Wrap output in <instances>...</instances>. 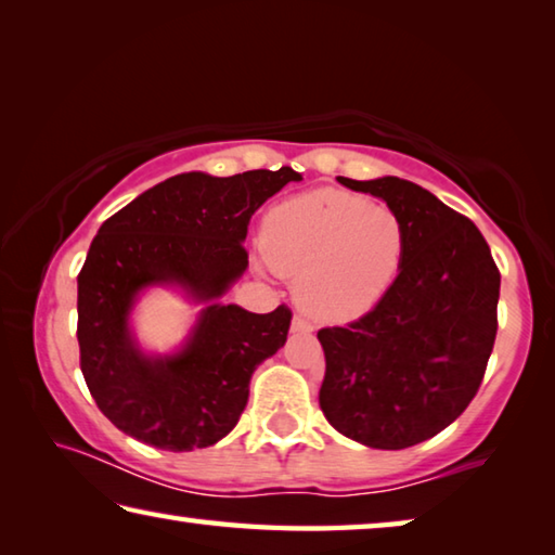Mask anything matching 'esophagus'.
<instances>
[{"mask_svg":"<svg viewBox=\"0 0 555 555\" xmlns=\"http://www.w3.org/2000/svg\"><path fill=\"white\" fill-rule=\"evenodd\" d=\"M291 331H294V333H311V331H313V325L308 323L306 318L294 315V321H291Z\"/></svg>","mask_w":555,"mask_h":555,"instance_id":"esophagus-1","label":"esophagus"}]
</instances>
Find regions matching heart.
<instances>
[{
    "instance_id": "b5f03b06",
    "label": "heart",
    "mask_w": 555,
    "mask_h": 555,
    "mask_svg": "<svg viewBox=\"0 0 555 555\" xmlns=\"http://www.w3.org/2000/svg\"><path fill=\"white\" fill-rule=\"evenodd\" d=\"M261 249L279 274L296 276L306 313L345 323L370 313L391 291L406 255V230L389 205L323 188L271 208Z\"/></svg>"
}]
</instances>
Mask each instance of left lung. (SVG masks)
Masks as SVG:
<instances>
[{"instance_id": "obj_1", "label": "left lung", "mask_w": 555, "mask_h": 555, "mask_svg": "<svg viewBox=\"0 0 555 555\" xmlns=\"http://www.w3.org/2000/svg\"><path fill=\"white\" fill-rule=\"evenodd\" d=\"M403 220L399 279L370 313L323 327L321 409L357 443L401 450L434 438L480 389L496 337L500 269L473 220L397 176L352 181Z\"/></svg>"}]
</instances>
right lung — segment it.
Instances as JSON below:
<instances>
[{"label": "right lung", "instance_id": "obj_1", "mask_svg": "<svg viewBox=\"0 0 555 555\" xmlns=\"http://www.w3.org/2000/svg\"><path fill=\"white\" fill-rule=\"evenodd\" d=\"M291 181L300 173L288 166L230 178L191 171L102 222L78 274L80 370L127 436L185 453L237 426L251 374L286 343L291 311L249 313L218 298L249 264L242 242L251 215ZM149 285H181L209 304L176 356L146 358L130 337L128 313Z\"/></svg>", "mask_w": 555, "mask_h": 555}]
</instances>
